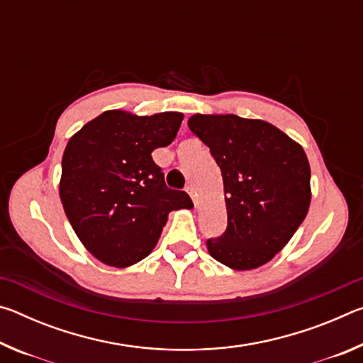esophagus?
I'll return each mask as SVG.
<instances>
[{
	"instance_id": "obj_1",
	"label": "esophagus",
	"mask_w": 363,
	"mask_h": 363,
	"mask_svg": "<svg viewBox=\"0 0 363 363\" xmlns=\"http://www.w3.org/2000/svg\"><path fill=\"white\" fill-rule=\"evenodd\" d=\"M186 192L190 195V199L194 200V203L196 205V195H195V190H194V187L192 186H187L186 187Z\"/></svg>"
}]
</instances>
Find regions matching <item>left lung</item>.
<instances>
[{
  "label": "left lung",
  "mask_w": 363,
  "mask_h": 363,
  "mask_svg": "<svg viewBox=\"0 0 363 363\" xmlns=\"http://www.w3.org/2000/svg\"><path fill=\"white\" fill-rule=\"evenodd\" d=\"M189 128L220 168L227 229L208 238L214 259L235 270L269 262L303 223L311 203V168L303 147L262 120L200 115Z\"/></svg>",
  "instance_id": "8db88e82"
}]
</instances>
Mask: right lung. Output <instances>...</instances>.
Listing matches in <instances>:
<instances>
[{
	"label": "right lung",
	"instance_id": "add662e5",
	"mask_svg": "<svg viewBox=\"0 0 363 363\" xmlns=\"http://www.w3.org/2000/svg\"><path fill=\"white\" fill-rule=\"evenodd\" d=\"M184 115L136 116L108 110L65 147L60 200L79 240L101 262L128 267L155 248L169 211L192 206L184 190L164 184L153 162L173 143Z\"/></svg>",
	"mask_w": 363,
	"mask_h": 363
}]
</instances>
